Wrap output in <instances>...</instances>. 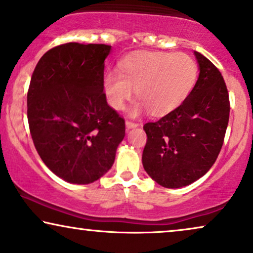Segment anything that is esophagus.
Wrapping results in <instances>:
<instances>
[{"mask_svg": "<svg viewBox=\"0 0 253 253\" xmlns=\"http://www.w3.org/2000/svg\"><path fill=\"white\" fill-rule=\"evenodd\" d=\"M126 130H130V129H132V127L138 126V124L134 123V122H131V121H126Z\"/></svg>", "mask_w": 253, "mask_h": 253, "instance_id": "34e87169", "label": "esophagus"}]
</instances>
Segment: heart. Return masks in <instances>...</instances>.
Returning a JSON list of instances; mask_svg holds the SVG:
<instances>
[{"label": "heart", "mask_w": 253, "mask_h": 253, "mask_svg": "<svg viewBox=\"0 0 253 253\" xmlns=\"http://www.w3.org/2000/svg\"><path fill=\"white\" fill-rule=\"evenodd\" d=\"M198 75V64L188 54L139 51L121 61L119 73L104 75L102 87L108 104L115 110L123 109L134 89L139 100L130 115L149 109L155 116H163L186 100Z\"/></svg>", "instance_id": "1"}]
</instances>
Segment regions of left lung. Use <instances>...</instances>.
Masks as SVG:
<instances>
[{
    "label": "left lung",
    "mask_w": 253,
    "mask_h": 253,
    "mask_svg": "<svg viewBox=\"0 0 253 253\" xmlns=\"http://www.w3.org/2000/svg\"><path fill=\"white\" fill-rule=\"evenodd\" d=\"M194 54L200 74L191 94L176 109L143 126L144 169L166 188L188 186L205 175L217 159L228 127L230 103L221 72L205 55Z\"/></svg>",
    "instance_id": "left-lung-1"
}]
</instances>
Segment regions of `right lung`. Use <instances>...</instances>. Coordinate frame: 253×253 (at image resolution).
I'll use <instances>...</instances> for the list:
<instances>
[{
	"label": "right lung",
	"instance_id": "obj_1",
	"mask_svg": "<svg viewBox=\"0 0 253 253\" xmlns=\"http://www.w3.org/2000/svg\"><path fill=\"white\" fill-rule=\"evenodd\" d=\"M110 51V45L67 42L47 51L32 73V140L45 165L67 182L87 185L106 174L126 136L124 120L103 93Z\"/></svg>",
	"mask_w": 253,
	"mask_h": 253
}]
</instances>
